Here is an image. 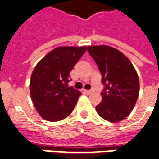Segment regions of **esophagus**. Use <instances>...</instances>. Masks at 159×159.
<instances>
[{
	"label": "esophagus",
	"mask_w": 159,
	"mask_h": 159,
	"mask_svg": "<svg viewBox=\"0 0 159 159\" xmlns=\"http://www.w3.org/2000/svg\"><path fill=\"white\" fill-rule=\"evenodd\" d=\"M94 93V90H85L86 94H91V93Z\"/></svg>",
	"instance_id": "esophagus-1"
}]
</instances>
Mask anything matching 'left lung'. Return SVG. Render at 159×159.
I'll return each instance as SVG.
<instances>
[{
  "label": "left lung",
  "mask_w": 159,
  "mask_h": 159,
  "mask_svg": "<svg viewBox=\"0 0 159 159\" xmlns=\"http://www.w3.org/2000/svg\"><path fill=\"white\" fill-rule=\"evenodd\" d=\"M102 74L105 88L96 110L103 119L117 123L130 114L139 94L138 73L123 53L109 46H88Z\"/></svg>",
  "instance_id": "8db88e82"
}]
</instances>
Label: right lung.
Returning a JSON list of instances; mask_svg holds the SVG:
<instances>
[{
	"mask_svg": "<svg viewBox=\"0 0 159 159\" xmlns=\"http://www.w3.org/2000/svg\"><path fill=\"white\" fill-rule=\"evenodd\" d=\"M87 47H58L38 61L31 73L30 93L43 119L57 122L73 111L81 93L68 87L70 71Z\"/></svg>",
	"mask_w": 159,
	"mask_h": 159,
	"instance_id": "obj_1",
	"label": "right lung"
}]
</instances>
